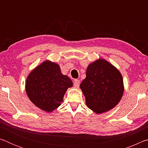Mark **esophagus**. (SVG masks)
<instances>
[{
    "label": "esophagus",
    "mask_w": 148,
    "mask_h": 148,
    "mask_svg": "<svg viewBox=\"0 0 148 148\" xmlns=\"http://www.w3.org/2000/svg\"><path fill=\"white\" fill-rule=\"evenodd\" d=\"M74 86L76 88H78L79 86V80L78 79H75L74 81Z\"/></svg>",
    "instance_id": "esophagus-1"
}]
</instances>
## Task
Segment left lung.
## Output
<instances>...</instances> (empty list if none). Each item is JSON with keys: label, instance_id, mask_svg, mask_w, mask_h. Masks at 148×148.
Wrapping results in <instances>:
<instances>
[{"label": "left lung", "instance_id": "8db88e82", "mask_svg": "<svg viewBox=\"0 0 148 148\" xmlns=\"http://www.w3.org/2000/svg\"><path fill=\"white\" fill-rule=\"evenodd\" d=\"M87 107L97 114L109 111L119 103L124 91L121 73L104 59L90 64L80 84Z\"/></svg>", "mask_w": 148, "mask_h": 148}]
</instances>
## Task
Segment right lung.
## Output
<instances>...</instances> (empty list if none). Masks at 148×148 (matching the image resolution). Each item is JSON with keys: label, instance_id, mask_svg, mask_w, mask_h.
Returning a JSON list of instances; mask_svg holds the SVG:
<instances>
[{"label": "right lung", "instance_id": "obj_1", "mask_svg": "<svg viewBox=\"0 0 148 148\" xmlns=\"http://www.w3.org/2000/svg\"><path fill=\"white\" fill-rule=\"evenodd\" d=\"M72 84L68 76L61 74L58 64L46 61L29 74L25 89L35 106L51 112L61 105L67 89Z\"/></svg>", "mask_w": 148, "mask_h": 148}]
</instances>
